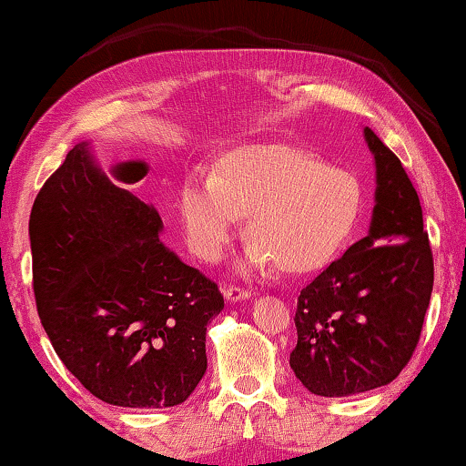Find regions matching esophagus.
Instances as JSON below:
<instances>
[{"mask_svg":"<svg viewBox=\"0 0 466 466\" xmlns=\"http://www.w3.org/2000/svg\"><path fill=\"white\" fill-rule=\"evenodd\" d=\"M224 297H226V301L238 303V301L251 299V290L242 289V287H236V284H230V287L224 289Z\"/></svg>","mask_w":466,"mask_h":466,"instance_id":"34e87169","label":"esophagus"}]
</instances>
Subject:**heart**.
Masks as SVG:
<instances>
[{"label": "heart", "mask_w": 466, "mask_h": 466, "mask_svg": "<svg viewBox=\"0 0 466 466\" xmlns=\"http://www.w3.org/2000/svg\"><path fill=\"white\" fill-rule=\"evenodd\" d=\"M360 186L350 171L326 167L284 146H245L218 173L197 169L179 188L177 211L194 255L218 261L248 215L253 236L245 268L297 272L326 259L350 234Z\"/></svg>", "instance_id": "obj_1"}]
</instances>
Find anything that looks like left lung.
Returning a JSON list of instances; mask_svg holds the SVG:
<instances>
[{"label":"left lung","instance_id":"left-lung-1","mask_svg":"<svg viewBox=\"0 0 466 466\" xmlns=\"http://www.w3.org/2000/svg\"><path fill=\"white\" fill-rule=\"evenodd\" d=\"M377 190L368 234L299 293L290 368L322 398L383 387L410 362L433 290L419 194L400 158L364 127Z\"/></svg>","mask_w":466,"mask_h":466}]
</instances>
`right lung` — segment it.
I'll use <instances>...</instances> for the list:
<instances>
[{"mask_svg": "<svg viewBox=\"0 0 466 466\" xmlns=\"http://www.w3.org/2000/svg\"><path fill=\"white\" fill-rule=\"evenodd\" d=\"M148 173L116 163L108 177L89 142L68 152L35 198L29 236L41 324L73 377L123 408H169L207 370L218 284L163 245L161 215L125 190Z\"/></svg>", "mask_w": 466, "mask_h": 466, "instance_id": "1", "label": "right lung"}]
</instances>
